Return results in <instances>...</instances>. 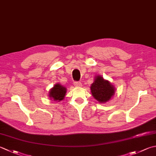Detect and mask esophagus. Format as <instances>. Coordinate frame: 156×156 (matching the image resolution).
<instances>
[{"instance_id": "obj_1", "label": "esophagus", "mask_w": 156, "mask_h": 156, "mask_svg": "<svg viewBox=\"0 0 156 156\" xmlns=\"http://www.w3.org/2000/svg\"><path fill=\"white\" fill-rule=\"evenodd\" d=\"M74 86L76 87H82V83L80 82H78V81H76L74 82Z\"/></svg>"}]
</instances>
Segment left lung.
I'll return each mask as SVG.
<instances>
[{
  "mask_svg": "<svg viewBox=\"0 0 156 156\" xmlns=\"http://www.w3.org/2000/svg\"><path fill=\"white\" fill-rule=\"evenodd\" d=\"M93 96L100 103L108 101L114 95L115 89L108 80H105L101 76H97L90 87Z\"/></svg>",
  "mask_w": 156,
  "mask_h": 156,
  "instance_id": "1",
  "label": "left lung"
}]
</instances>
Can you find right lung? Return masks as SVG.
<instances>
[{
	"label": "right lung",
	"mask_w": 156,
	"mask_h": 156,
	"mask_svg": "<svg viewBox=\"0 0 156 156\" xmlns=\"http://www.w3.org/2000/svg\"><path fill=\"white\" fill-rule=\"evenodd\" d=\"M66 93V88L59 84H56L50 90L49 97L54 101H62Z\"/></svg>",
	"instance_id": "add662e5"
}]
</instances>
